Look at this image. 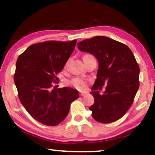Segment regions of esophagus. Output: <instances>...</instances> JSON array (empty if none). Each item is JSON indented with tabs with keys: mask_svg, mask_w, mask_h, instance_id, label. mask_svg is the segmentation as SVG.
<instances>
[{
	"mask_svg": "<svg viewBox=\"0 0 155 155\" xmlns=\"http://www.w3.org/2000/svg\"><path fill=\"white\" fill-rule=\"evenodd\" d=\"M86 93H79V96H85L86 95Z\"/></svg>",
	"mask_w": 155,
	"mask_h": 155,
	"instance_id": "esophagus-1",
	"label": "esophagus"
}]
</instances>
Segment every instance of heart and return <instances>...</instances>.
Wrapping results in <instances>:
<instances>
[{"mask_svg": "<svg viewBox=\"0 0 155 155\" xmlns=\"http://www.w3.org/2000/svg\"><path fill=\"white\" fill-rule=\"evenodd\" d=\"M90 54H85L83 57L85 56H89ZM68 83L70 85L72 86L74 88L77 89L78 90L80 91H83L86 90V87H87V81L83 78H81L79 77H76L73 78L72 79L68 81Z\"/></svg>", "mask_w": 155, "mask_h": 155, "instance_id": "obj_1", "label": "heart"}]
</instances>
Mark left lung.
<instances>
[{"label": "left lung", "instance_id": "obj_1", "mask_svg": "<svg viewBox=\"0 0 155 155\" xmlns=\"http://www.w3.org/2000/svg\"><path fill=\"white\" fill-rule=\"evenodd\" d=\"M77 46L98 61L91 92L94 103L90 110L94 119L104 124L120 119L133 104L140 87V68L133 52L125 44L104 36L84 40ZM104 84L107 85L106 91L100 94Z\"/></svg>", "mask_w": 155, "mask_h": 155}]
</instances>
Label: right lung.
I'll return each mask as SVG.
<instances>
[{"label":"right lung","instance_id":"right-lung-1","mask_svg":"<svg viewBox=\"0 0 155 155\" xmlns=\"http://www.w3.org/2000/svg\"><path fill=\"white\" fill-rule=\"evenodd\" d=\"M77 40L46 41L34 44L18 57L14 77L18 97L37 121L56 126L68 114L70 104L78 98L70 87L52 88L75 48ZM57 82V81H55Z\"/></svg>","mask_w":155,"mask_h":155}]
</instances>
